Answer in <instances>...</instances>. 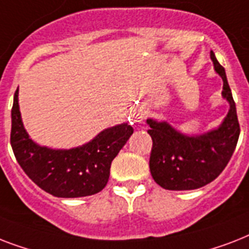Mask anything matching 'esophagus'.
<instances>
[{
    "mask_svg": "<svg viewBox=\"0 0 249 249\" xmlns=\"http://www.w3.org/2000/svg\"><path fill=\"white\" fill-rule=\"evenodd\" d=\"M132 119H133V121L136 123V124H141V123H142L144 119V113L140 109V111H137V112L133 113Z\"/></svg>",
    "mask_w": 249,
    "mask_h": 249,
    "instance_id": "34e87169",
    "label": "esophagus"
}]
</instances>
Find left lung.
Instances as JSON below:
<instances>
[{
  "label": "left lung",
  "mask_w": 249,
  "mask_h": 249,
  "mask_svg": "<svg viewBox=\"0 0 249 249\" xmlns=\"http://www.w3.org/2000/svg\"><path fill=\"white\" fill-rule=\"evenodd\" d=\"M214 71L222 77V97L230 109L217 129L200 136H186L166 121L147 119L152 138L150 172L152 178L165 190H195L216 179L231 159L239 138L240 126L235 102L228 84L225 68L211 52Z\"/></svg>",
  "instance_id": "left-lung-1"
}]
</instances>
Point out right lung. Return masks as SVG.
<instances>
[{"instance_id":"add662e5","label":"right lung","mask_w":249,"mask_h":249,"mask_svg":"<svg viewBox=\"0 0 249 249\" xmlns=\"http://www.w3.org/2000/svg\"><path fill=\"white\" fill-rule=\"evenodd\" d=\"M18 90L11 108L10 143L17 161L40 189L58 197L89 196L105 189L109 168L133 128L120 124L105 129L94 140L70 150H53L35 143L21 121Z\"/></svg>"}]
</instances>
